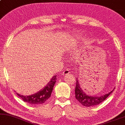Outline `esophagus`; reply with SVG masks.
<instances>
[{
  "label": "esophagus",
  "instance_id": "obj_1",
  "mask_svg": "<svg viewBox=\"0 0 125 125\" xmlns=\"http://www.w3.org/2000/svg\"><path fill=\"white\" fill-rule=\"evenodd\" d=\"M70 70H68V69H66V70H65L63 72L62 75H68V74H69V73H70Z\"/></svg>",
  "mask_w": 125,
  "mask_h": 125
}]
</instances>
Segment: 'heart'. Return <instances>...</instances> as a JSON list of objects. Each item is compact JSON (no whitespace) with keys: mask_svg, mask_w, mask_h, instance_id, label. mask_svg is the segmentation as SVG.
I'll return each instance as SVG.
<instances>
[{"mask_svg":"<svg viewBox=\"0 0 125 125\" xmlns=\"http://www.w3.org/2000/svg\"><path fill=\"white\" fill-rule=\"evenodd\" d=\"M78 39H79L78 38H76V39L74 40V42H77V41H78Z\"/></svg>","mask_w":125,"mask_h":125,"instance_id":"heart-1","label":"heart"}]
</instances>
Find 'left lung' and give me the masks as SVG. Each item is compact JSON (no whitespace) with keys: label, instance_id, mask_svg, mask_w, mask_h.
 <instances>
[{"label":"left lung","instance_id":"obj_1","mask_svg":"<svg viewBox=\"0 0 125 125\" xmlns=\"http://www.w3.org/2000/svg\"><path fill=\"white\" fill-rule=\"evenodd\" d=\"M114 89L112 91H110V92H109L108 94L99 96L88 95L80 87V84L78 80V78H77L75 91V97L78 100L79 102L84 106L87 107L95 106V105L99 104L104 101L113 92Z\"/></svg>","mask_w":125,"mask_h":125}]
</instances>
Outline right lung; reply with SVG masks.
Returning <instances> with one entry per match:
<instances>
[{
	"instance_id": "add662e5",
	"label": "right lung",
	"mask_w": 125,
	"mask_h": 125,
	"mask_svg": "<svg viewBox=\"0 0 125 125\" xmlns=\"http://www.w3.org/2000/svg\"><path fill=\"white\" fill-rule=\"evenodd\" d=\"M57 80V76L54 75L51 79L50 82L47 84V85L37 93L29 96L21 95L17 94L19 97L23 100L24 101L30 104L31 105H39L43 104L45 102L50 98L51 94L53 89L54 84H55Z\"/></svg>"
}]
</instances>
